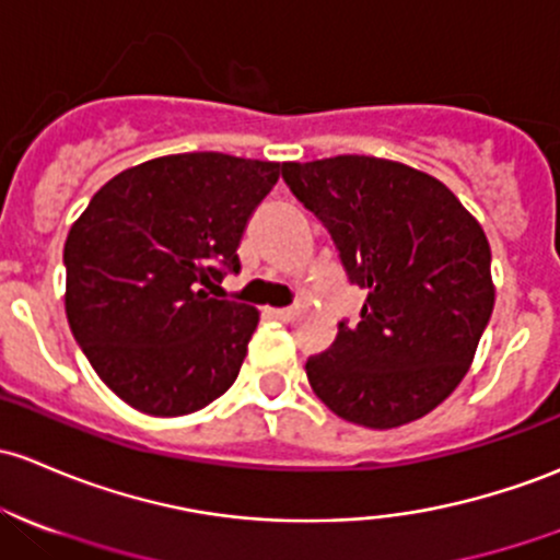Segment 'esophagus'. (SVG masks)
Listing matches in <instances>:
<instances>
[{
	"label": "esophagus",
	"mask_w": 560,
	"mask_h": 560,
	"mask_svg": "<svg viewBox=\"0 0 560 560\" xmlns=\"http://www.w3.org/2000/svg\"><path fill=\"white\" fill-rule=\"evenodd\" d=\"M269 317H275V320L280 323H288L293 320V310H269Z\"/></svg>",
	"instance_id": "34e87169"
}]
</instances>
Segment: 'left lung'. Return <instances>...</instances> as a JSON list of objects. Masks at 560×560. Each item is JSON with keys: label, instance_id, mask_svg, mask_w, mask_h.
Listing matches in <instances>:
<instances>
[{"label": "left lung", "instance_id": "left-lung-1", "mask_svg": "<svg viewBox=\"0 0 560 560\" xmlns=\"http://www.w3.org/2000/svg\"><path fill=\"white\" fill-rule=\"evenodd\" d=\"M282 178L365 291L358 326L339 323L334 345L306 360L312 389L371 430L422 419L470 371L494 310L483 226L446 184L402 162H282Z\"/></svg>", "mask_w": 560, "mask_h": 560}]
</instances>
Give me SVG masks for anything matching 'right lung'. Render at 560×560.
<instances>
[{"instance_id": "1", "label": "right lung", "mask_w": 560, "mask_h": 560, "mask_svg": "<svg viewBox=\"0 0 560 560\" xmlns=\"http://www.w3.org/2000/svg\"><path fill=\"white\" fill-rule=\"evenodd\" d=\"M280 162L167 154L117 173L63 245L66 317L101 382L149 417H184L226 393L256 306L210 299Z\"/></svg>"}]
</instances>
